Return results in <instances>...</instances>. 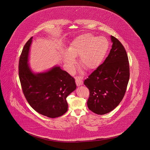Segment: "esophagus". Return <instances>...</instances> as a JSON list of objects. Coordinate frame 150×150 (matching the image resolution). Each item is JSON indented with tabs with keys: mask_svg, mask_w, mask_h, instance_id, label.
<instances>
[{
	"mask_svg": "<svg viewBox=\"0 0 150 150\" xmlns=\"http://www.w3.org/2000/svg\"><path fill=\"white\" fill-rule=\"evenodd\" d=\"M75 81H76V84L77 86H82L83 84V79L81 77L79 76H76L75 78Z\"/></svg>",
	"mask_w": 150,
	"mask_h": 150,
	"instance_id": "34e87169",
	"label": "esophagus"
}]
</instances>
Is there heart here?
<instances>
[{"mask_svg":"<svg viewBox=\"0 0 150 150\" xmlns=\"http://www.w3.org/2000/svg\"><path fill=\"white\" fill-rule=\"evenodd\" d=\"M109 48V42L103 36L86 33L75 38L70 43L68 50L61 53L66 68L73 70L75 57L79 56L80 63L88 70L96 69L103 61Z\"/></svg>","mask_w":150,"mask_h":150,"instance_id":"1","label":"heart"}]
</instances>
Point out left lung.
<instances>
[{"instance_id": "left-lung-1", "label": "left lung", "mask_w": 150, "mask_h": 150, "mask_svg": "<svg viewBox=\"0 0 150 150\" xmlns=\"http://www.w3.org/2000/svg\"><path fill=\"white\" fill-rule=\"evenodd\" d=\"M112 48L105 61L84 81L89 90L88 108L95 114H107L120 103L129 79L128 58L119 40L111 36Z\"/></svg>"}]
</instances>
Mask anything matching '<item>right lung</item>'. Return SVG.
<instances>
[{
    "instance_id": "1",
    "label": "right lung",
    "mask_w": 150,
    "mask_h": 150,
    "mask_svg": "<svg viewBox=\"0 0 150 150\" xmlns=\"http://www.w3.org/2000/svg\"><path fill=\"white\" fill-rule=\"evenodd\" d=\"M31 37L25 44L19 61V78L24 96L36 112L50 118L65 114L68 109L67 97L74 91L75 79L60 66L35 73L30 67L29 52Z\"/></svg>"
}]
</instances>
